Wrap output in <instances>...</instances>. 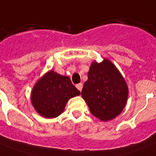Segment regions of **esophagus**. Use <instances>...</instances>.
<instances>
[{
	"instance_id": "1",
	"label": "esophagus",
	"mask_w": 156,
	"mask_h": 156,
	"mask_svg": "<svg viewBox=\"0 0 156 156\" xmlns=\"http://www.w3.org/2000/svg\"><path fill=\"white\" fill-rule=\"evenodd\" d=\"M76 87L78 88V90H83V84H82V83H78V84H77V85H76Z\"/></svg>"
}]
</instances>
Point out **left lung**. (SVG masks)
Listing matches in <instances>:
<instances>
[{"label": "left lung", "mask_w": 156, "mask_h": 156, "mask_svg": "<svg viewBox=\"0 0 156 156\" xmlns=\"http://www.w3.org/2000/svg\"><path fill=\"white\" fill-rule=\"evenodd\" d=\"M128 94L126 81L111 61H93L82 90L92 115L103 121L112 120L124 109Z\"/></svg>", "instance_id": "obj_1"}]
</instances>
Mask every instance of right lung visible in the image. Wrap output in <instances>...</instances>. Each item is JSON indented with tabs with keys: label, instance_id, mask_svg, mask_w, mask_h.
<instances>
[{
	"label": "right lung",
	"instance_id": "1",
	"mask_svg": "<svg viewBox=\"0 0 156 156\" xmlns=\"http://www.w3.org/2000/svg\"><path fill=\"white\" fill-rule=\"evenodd\" d=\"M79 95L70 78L50 70L35 83L30 98L38 113L45 118H55L63 112L70 98Z\"/></svg>",
	"mask_w": 156,
	"mask_h": 156
}]
</instances>
